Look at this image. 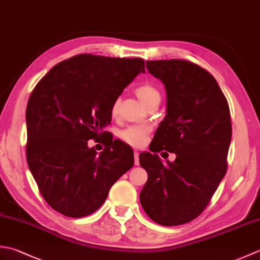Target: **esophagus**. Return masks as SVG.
<instances>
[{
    "mask_svg": "<svg viewBox=\"0 0 260 260\" xmlns=\"http://www.w3.org/2000/svg\"><path fill=\"white\" fill-rule=\"evenodd\" d=\"M134 162H135V165L140 164V153L137 151L134 152Z\"/></svg>",
    "mask_w": 260,
    "mask_h": 260,
    "instance_id": "1",
    "label": "esophagus"
}]
</instances>
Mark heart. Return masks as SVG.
<instances>
[{
  "mask_svg": "<svg viewBox=\"0 0 260 260\" xmlns=\"http://www.w3.org/2000/svg\"><path fill=\"white\" fill-rule=\"evenodd\" d=\"M135 92L137 97L140 98V101L144 104L146 107L154 102L161 101V93H159L158 89L156 87H154L153 85H150V84H144L140 86L139 88H136ZM118 109H119V102L115 101L112 105V108H110L112 116L115 117V116L118 114ZM148 132H150V128H148V127L133 126V127H128V128H126L121 132L120 137L121 140L127 143V144L139 147L145 143Z\"/></svg>",
  "mask_w": 260,
  "mask_h": 260,
  "instance_id": "heart-1",
  "label": "heart"
}]
</instances>
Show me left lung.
<instances>
[{"mask_svg": "<svg viewBox=\"0 0 260 260\" xmlns=\"http://www.w3.org/2000/svg\"><path fill=\"white\" fill-rule=\"evenodd\" d=\"M146 68L165 87L167 115L151 153L140 154L148 175L140 201L153 221L180 225L203 211L227 172L230 110L217 80L198 64L148 60ZM163 149L176 154L173 162H161L157 153Z\"/></svg>", "mask_w": 260, "mask_h": 260, "instance_id": "1", "label": "left lung"}]
</instances>
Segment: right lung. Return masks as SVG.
<instances>
[{"mask_svg": "<svg viewBox=\"0 0 260 260\" xmlns=\"http://www.w3.org/2000/svg\"><path fill=\"white\" fill-rule=\"evenodd\" d=\"M140 58L78 54L38 82L25 112L26 161L49 206L66 217L95 212L110 187L134 165V153L115 140L97 153L88 146L110 124V108L137 75Z\"/></svg>", "mask_w": 260, "mask_h": 260, "instance_id": "obj_1", "label": "right lung"}]
</instances>
